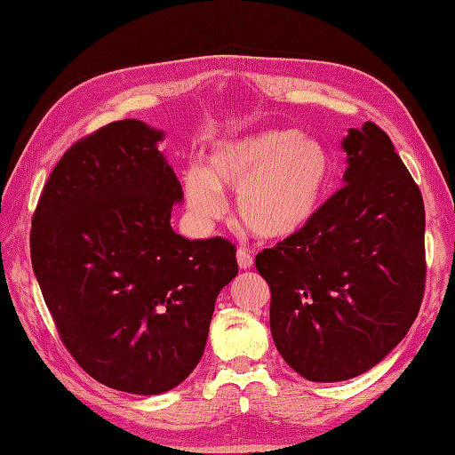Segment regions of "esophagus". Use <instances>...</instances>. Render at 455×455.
<instances>
[{
	"mask_svg": "<svg viewBox=\"0 0 455 455\" xmlns=\"http://www.w3.org/2000/svg\"><path fill=\"white\" fill-rule=\"evenodd\" d=\"M236 262H238L240 269H250L254 264V259H252V256H250L246 248H238L236 250Z\"/></svg>",
	"mask_w": 455,
	"mask_h": 455,
	"instance_id": "obj_1",
	"label": "esophagus"
}]
</instances>
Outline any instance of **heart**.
Instances as JSON below:
<instances>
[{"label": "heart", "instance_id": "b5f03b06", "mask_svg": "<svg viewBox=\"0 0 455 455\" xmlns=\"http://www.w3.org/2000/svg\"><path fill=\"white\" fill-rule=\"evenodd\" d=\"M332 180L321 142L295 129H272L220 142L207 168L183 173V196L199 222L225 211L222 193H236V215L259 240H285L315 219Z\"/></svg>", "mask_w": 455, "mask_h": 455}]
</instances>
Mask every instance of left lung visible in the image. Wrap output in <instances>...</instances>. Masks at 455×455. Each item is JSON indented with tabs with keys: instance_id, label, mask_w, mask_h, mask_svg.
I'll return each instance as SVG.
<instances>
[{
	"instance_id": "obj_1",
	"label": "left lung",
	"mask_w": 455,
	"mask_h": 455,
	"mask_svg": "<svg viewBox=\"0 0 455 455\" xmlns=\"http://www.w3.org/2000/svg\"><path fill=\"white\" fill-rule=\"evenodd\" d=\"M344 183L293 236L256 256L277 352L308 381L379 363L419 315L427 277L424 203L375 123L347 129Z\"/></svg>"
}]
</instances>
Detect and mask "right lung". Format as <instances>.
<instances>
[{"instance_id":"add662e5","label":"right lung","mask_w":455,"mask_h":455,"mask_svg":"<svg viewBox=\"0 0 455 455\" xmlns=\"http://www.w3.org/2000/svg\"><path fill=\"white\" fill-rule=\"evenodd\" d=\"M162 139L124 119L76 142L31 228L33 272L68 352L132 395L166 393L196 370L220 289L238 274L233 243L173 233L183 191Z\"/></svg>"}]
</instances>
